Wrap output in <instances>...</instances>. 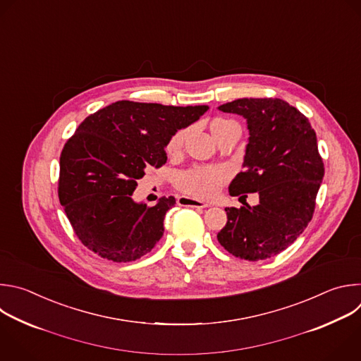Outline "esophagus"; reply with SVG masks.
<instances>
[{
  "instance_id": "34e87169",
  "label": "esophagus",
  "mask_w": 361,
  "mask_h": 361,
  "mask_svg": "<svg viewBox=\"0 0 361 361\" xmlns=\"http://www.w3.org/2000/svg\"><path fill=\"white\" fill-rule=\"evenodd\" d=\"M178 203L180 206H189V207H196V209H203V207L209 206L207 203H203L200 200H195V199H190V197H186V196H180L178 199Z\"/></svg>"
}]
</instances>
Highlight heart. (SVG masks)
I'll use <instances>...</instances> for the list:
<instances>
[{
    "mask_svg": "<svg viewBox=\"0 0 361 361\" xmlns=\"http://www.w3.org/2000/svg\"><path fill=\"white\" fill-rule=\"evenodd\" d=\"M229 123H233V122L221 119V118L212 121L210 132H212L213 137L218 135V132L221 129H224ZM185 135H186V130H183V129L178 130L176 133L172 135V137L169 139L168 145H166V152L169 155H175L182 149ZM226 179H228V175L221 168L196 166V168L180 172L178 175L176 183H178V188L183 193H186L192 197L212 199L219 193V190L224 186V183L226 182Z\"/></svg>",
    "mask_w": 361,
    "mask_h": 361,
    "instance_id": "b5f03b06",
    "label": "heart"
}]
</instances>
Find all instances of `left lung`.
<instances>
[{"instance_id": "obj_1", "label": "left lung", "mask_w": 361, "mask_h": 361, "mask_svg": "<svg viewBox=\"0 0 361 361\" xmlns=\"http://www.w3.org/2000/svg\"><path fill=\"white\" fill-rule=\"evenodd\" d=\"M219 111L242 115L249 129L245 169L229 193L257 192L259 204L226 207L218 240L236 257L264 260L289 247L313 218L324 176L316 132L298 108L279 98H242Z\"/></svg>"}]
</instances>
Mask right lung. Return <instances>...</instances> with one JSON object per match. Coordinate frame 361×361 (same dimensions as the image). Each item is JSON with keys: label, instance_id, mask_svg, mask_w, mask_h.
Returning <instances> with one entry per match:
<instances>
[{"label": "right lung", "instance_id": "right-lung-1", "mask_svg": "<svg viewBox=\"0 0 361 361\" xmlns=\"http://www.w3.org/2000/svg\"><path fill=\"white\" fill-rule=\"evenodd\" d=\"M207 105L114 102L85 118L61 152L58 196L75 235L112 262H133L164 236L173 196L149 207L132 193L149 166L166 164L165 148Z\"/></svg>", "mask_w": 361, "mask_h": 361}]
</instances>
